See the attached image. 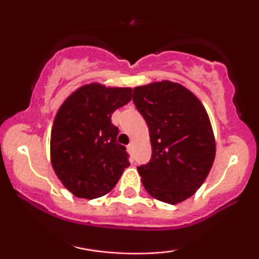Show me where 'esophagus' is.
Masks as SVG:
<instances>
[{
    "label": "esophagus",
    "mask_w": 259,
    "mask_h": 259,
    "mask_svg": "<svg viewBox=\"0 0 259 259\" xmlns=\"http://www.w3.org/2000/svg\"><path fill=\"white\" fill-rule=\"evenodd\" d=\"M133 144H129L127 145V151H129V152H133Z\"/></svg>",
    "instance_id": "1"
}]
</instances>
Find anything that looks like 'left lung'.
I'll return each instance as SVG.
<instances>
[{
    "label": "left lung",
    "instance_id": "obj_1",
    "mask_svg": "<svg viewBox=\"0 0 259 259\" xmlns=\"http://www.w3.org/2000/svg\"><path fill=\"white\" fill-rule=\"evenodd\" d=\"M133 101L146 120L152 156L138 171L146 191L169 204L185 201L206 180L215 157V140L200 100L168 80L138 86Z\"/></svg>",
    "mask_w": 259,
    "mask_h": 259
}]
</instances>
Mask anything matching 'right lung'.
Here are the masks:
<instances>
[{"mask_svg": "<svg viewBox=\"0 0 259 259\" xmlns=\"http://www.w3.org/2000/svg\"><path fill=\"white\" fill-rule=\"evenodd\" d=\"M132 92L130 88L92 82L73 92L58 109L51 132V163L76 197L94 200L108 194L130 165L111 117L132 100Z\"/></svg>", "mask_w": 259, "mask_h": 259, "instance_id": "obj_1", "label": "right lung"}]
</instances>
